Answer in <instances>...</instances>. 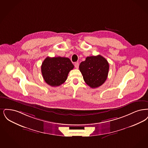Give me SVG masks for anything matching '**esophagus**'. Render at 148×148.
<instances>
[{"label": "esophagus", "mask_w": 148, "mask_h": 148, "mask_svg": "<svg viewBox=\"0 0 148 148\" xmlns=\"http://www.w3.org/2000/svg\"><path fill=\"white\" fill-rule=\"evenodd\" d=\"M75 68H76V69H78V67H79V64H78V62L75 63Z\"/></svg>", "instance_id": "1"}]
</instances>
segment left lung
Segmentation results:
<instances>
[{"instance_id": "left-lung-1", "label": "left lung", "mask_w": 148, "mask_h": 148, "mask_svg": "<svg viewBox=\"0 0 148 148\" xmlns=\"http://www.w3.org/2000/svg\"><path fill=\"white\" fill-rule=\"evenodd\" d=\"M84 81L92 88L102 85L106 81L109 64L107 60L101 55L89 56L81 62L79 66Z\"/></svg>"}]
</instances>
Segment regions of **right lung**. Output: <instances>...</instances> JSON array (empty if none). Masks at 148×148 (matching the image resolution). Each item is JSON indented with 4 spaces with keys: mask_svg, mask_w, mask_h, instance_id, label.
I'll return each instance as SVG.
<instances>
[{
    "mask_svg": "<svg viewBox=\"0 0 148 148\" xmlns=\"http://www.w3.org/2000/svg\"><path fill=\"white\" fill-rule=\"evenodd\" d=\"M73 68L69 58L47 57L41 65V73L46 84L57 87L64 83L69 72Z\"/></svg>",
    "mask_w": 148,
    "mask_h": 148,
    "instance_id": "obj_1",
    "label": "right lung"
}]
</instances>
